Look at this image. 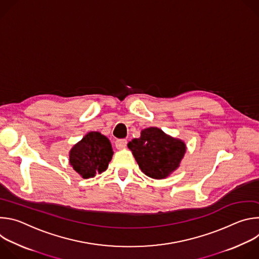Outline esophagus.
Listing matches in <instances>:
<instances>
[{
	"label": "esophagus",
	"instance_id": "esophagus-1",
	"mask_svg": "<svg viewBox=\"0 0 259 259\" xmlns=\"http://www.w3.org/2000/svg\"><path fill=\"white\" fill-rule=\"evenodd\" d=\"M115 144H116L117 149H119V150L125 149V147L127 146V140L126 139H117L115 141Z\"/></svg>",
	"mask_w": 259,
	"mask_h": 259
}]
</instances>
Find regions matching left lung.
I'll return each mask as SVG.
<instances>
[{"label":"left lung","mask_w":259,"mask_h":259,"mask_svg":"<svg viewBox=\"0 0 259 259\" xmlns=\"http://www.w3.org/2000/svg\"><path fill=\"white\" fill-rule=\"evenodd\" d=\"M141 171L152 178L162 179L176 170L186 153V144L151 127L128 143Z\"/></svg>","instance_id":"1"}]
</instances>
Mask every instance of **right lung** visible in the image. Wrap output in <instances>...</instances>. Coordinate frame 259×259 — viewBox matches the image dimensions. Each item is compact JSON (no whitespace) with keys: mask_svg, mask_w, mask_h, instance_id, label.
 <instances>
[{"mask_svg":"<svg viewBox=\"0 0 259 259\" xmlns=\"http://www.w3.org/2000/svg\"><path fill=\"white\" fill-rule=\"evenodd\" d=\"M109 140L99 132L88 133L69 152V163L83 178L106 170L113 157Z\"/></svg>","mask_w":259,"mask_h":259,"instance_id":"obj_1","label":"right lung"}]
</instances>
